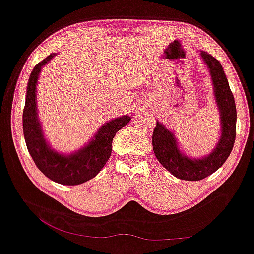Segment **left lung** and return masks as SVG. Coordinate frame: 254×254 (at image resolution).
<instances>
[{
  "label": "left lung",
  "mask_w": 254,
  "mask_h": 254,
  "mask_svg": "<svg viewBox=\"0 0 254 254\" xmlns=\"http://www.w3.org/2000/svg\"><path fill=\"white\" fill-rule=\"evenodd\" d=\"M200 57L208 68L213 84V94L220 114L221 135L218 144L206 156L193 158L183 154L174 132L167 129L163 123L157 121L152 133V148L158 162L177 179L186 181H200L215 173L230 156L237 131V108L224 68L221 64L207 52L200 51Z\"/></svg>",
  "instance_id": "left-lung-1"
}]
</instances>
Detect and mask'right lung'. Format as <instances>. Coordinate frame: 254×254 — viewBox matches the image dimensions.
<instances>
[{
  "label": "right lung",
  "instance_id": "add662e5",
  "mask_svg": "<svg viewBox=\"0 0 254 254\" xmlns=\"http://www.w3.org/2000/svg\"><path fill=\"white\" fill-rule=\"evenodd\" d=\"M57 53H52L33 68L28 79L24 103L22 125L27 149L36 167L52 181L65 186H77L93 179L111 156L112 139L116 132L131 121L130 116H121L106 122L92 138L80 149L63 154L54 150L46 139L40 123L36 105V86L42 67Z\"/></svg>",
  "mask_w": 254,
  "mask_h": 254
}]
</instances>
